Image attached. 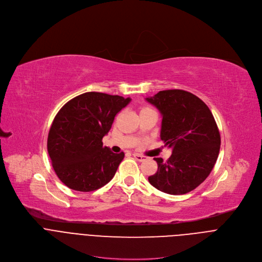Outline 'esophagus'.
Segmentation results:
<instances>
[{"instance_id": "34e87169", "label": "esophagus", "mask_w": 262, "mask_h": 262, "mask_svg": "<svg viewBox=\"0 0 262 262\" xmlns=\"http://www.w3.org/2000/svg\"><path fill=\"white\" fill-rule=\"evenodd\" d=\"M133 157H134L137 161H139V162H143L144 160H146V157L141 156V155H138V154H134V155H133Z\"/></svg>"}]
</instances>
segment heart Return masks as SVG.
I'll use <instances>...</instances> for the list:
<instances>
[{"label":"heart","instance_id":"1","mask_svg":"<svg viewBox=\"0 0 262 262\" xmlns=\"http://www.w3.org/2000/svg\"><path fill=\"white\" fill-rule=\"evenodd\" d=\"M148 110H150V108H149V107H143V108L141 110V113H142V112H145V111H148Z\"/></svg>","mask_w":262,"mask_h":262}]
</instances>
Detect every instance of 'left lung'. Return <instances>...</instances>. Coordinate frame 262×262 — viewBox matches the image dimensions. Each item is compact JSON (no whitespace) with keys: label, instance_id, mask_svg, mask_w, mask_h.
Segmentation results:
<instances>
[{"label":"left lung","instance_id":"8db88e82","mask_svg":"<svg viewBox=\"0 0 262 262\" xmlns=\"http://www.w3.org/2000/svg\"><path fill=\"white\" fill-rule=\"evenodd\" d=\"M145 99L160 111L161 139L172 149L167 162L155 159L158 171L148 181L170 195L189 193L207 178L219 157L221 137L211 112L183 90H164Z\"/></svg>","mask_w":262,"mask_h":262}]
</instances>
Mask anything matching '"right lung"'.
<instances>
[{
  "mask_svg": "<svg viewBox=\"0 0 262 262\" xmlns=\"http://www.w3.org/2000/svg\"><path fill=\"white\" fill-rule=\"evenodd\" d=\"M130 98L87 92L58 112L48 138V151L59 179L69 189L95 191L114 177L124 154L102 146L118 112Z\"/></svg>",
  "mask_w": 262,
  "mask_h": 262,
  "instance_id": "obj_1",
  "label": "right lung"
}]
</instances>
